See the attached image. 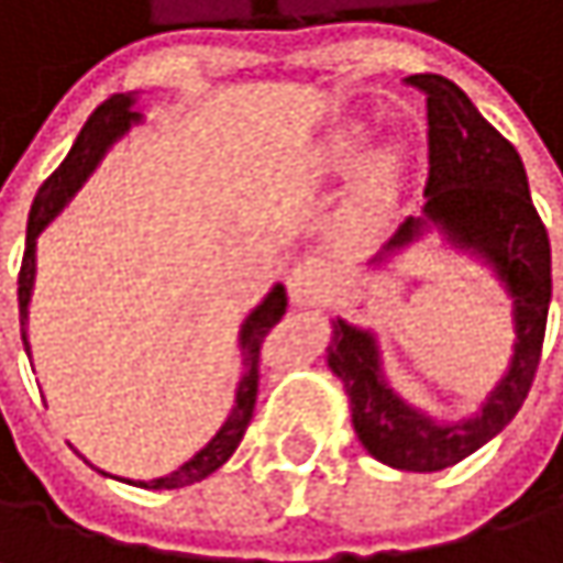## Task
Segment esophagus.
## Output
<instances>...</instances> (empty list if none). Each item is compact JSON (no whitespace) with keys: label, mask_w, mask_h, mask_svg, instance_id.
I'll return each mask as SVG.
<instances>
[{"label":"esophagus","mask_w":563,"mask_h":563,"mask_svg":"<svg viewBox=\"0 0 563 563\" xmlns=\"http://www.w3.org/2000/svg\"><path fill=\"white\" fill-rule=\"evenodd\" d=\"M329 283H332V271L325 261H316V257H302L296 261V267L289 271L286 277V289H289V302L296 309H309V306H319L329 292Z\"/></svg>","instance_id":"esophagus-1"}]
</instances>
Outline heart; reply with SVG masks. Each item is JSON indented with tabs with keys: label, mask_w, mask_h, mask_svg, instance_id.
<instances>
[{
	"label": "heart",
	"mask_w": 563,
	"mask_h": 563,
	"mask_svg": "<svg viewBox=\"0 0 563 563\" xmlns=\"http://www.w3.org/2000/svg\"><path fill=\"white\" fill-rule=\"evenodd\" d=\"M365 152H368L365 126L349 123V126L335 130L316 156V172L322 178H345L358 165L363 166L352 181L349 198L342 201V211H339V231L352 244H368L385 231L394 205H397L400 172H404L400 143L375 146L368 161L364 159Z\"/></svg>",
	"instance_id": "b5f03b06"
}]
</instances>
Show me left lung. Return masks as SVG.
I'll return each instance as SVG.
<instances>
[{
  "label": "left lung",
  "mask_w": 563,
  "mask_h": 563,
  "mask_svg": "<svg viewBox=\"0 0 563 563\" xmlns=\"http://www.w3.org/2000/svg\"><path fill=\"white\" fill-rule=\"evenodd\" d=\"M407 84L427 93V205L365 267L388 271L413 244L440 234L450 251L483 264L503 286L515 329L511 358L479 410L460 420H440L394 388L375 329L335 316L325 365L349 394L352 427L378 463L407 473H440L503 433L528 397L551 302V244L531 205L521 156L506 136L453 80L410 74Z\"/></svg>",
  "instance_id": "1"
}]
</instances>
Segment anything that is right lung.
Masks as SVG:
<instances>
[{"instance_id":"right-lung-1","label":"right lung","mask_w":563,"mask_h":563,"mask_svg":"<svg viewBox=\"0 0 563 563\" xmlns=\"http://www.w3.org/2000/svg\"><path fill=\"white\" fill-rule=\"evenodd\" d=\"M140 90L133 93H117L110 100H103L90 120L84 123V130L77 133L67 159L57 166V172L38 188L35 201H32V211H29V231H25V257H22V274H19V319H22V342H25V355L32 358V345H29V309H32V292H35V274H38V264H35V251H38V238L42 231L55 221L57 214L70 205V198L84 188V181L97 172V166L107 159V153L133 130L140 126L146 117L140 110ZM286 312V289L283 283H274L271 292L244 316L241 322V332H238V352H241V378H238V388H234V404H231V413L224 417V423L218 427V433L191 456L185 460L178 470H172L166 476H156V479H120V476H110L103 470V476L110 479H120L126 486H140V489H181V486H191V483H201L208 479L214 470H221L231 453L238 450V443L244 440V430L254 417V404H257V378H261V345L267 339V332L277 325Z\"/></svg>"}]
</instances>
